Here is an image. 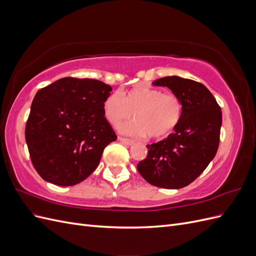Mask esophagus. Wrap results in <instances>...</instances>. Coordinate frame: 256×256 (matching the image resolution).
Listing matches in <instances>:
<instances>
[{
    "mask_svg": "<svg viewBox=\"0 0 256 256\" xmlns=\"http://www.w3.org/2000/svg\"><path fill=\"white\" fill-rule=\"evenodd\" d=\"M118 140H120L122 143L126 144V145H132V144L134 143V141L131 140V138H122V136H118Z\"/></svg>",
    "mask_w": 256,
    "mask_h": 256,
    "instance_id": "obj_1",
    "label": "esophagus"
}]
</instances>
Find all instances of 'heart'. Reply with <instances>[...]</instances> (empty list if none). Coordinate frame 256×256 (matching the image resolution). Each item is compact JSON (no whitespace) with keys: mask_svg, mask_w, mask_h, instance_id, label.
Returning a JSON list of instances; mask_svg holds the SVG:
<instances>
[{"mask_svg":"<svg viewBox=\"0 0 256 256\" xmlns=\"http://www.w3.org/2000/svg\"><path fill=\"white\" fill-rule=\"evenodd\" d=\"M106 118L118 127L134 116L136 122L127 124L122 130L129 134H147L152 138H164L180 124L182 115L180 98L158 88H138L125 96L115 92L104 104Z\"/></svg>","mask_w":256,"mask_h":256,"instance_id":"1","label":"heart"}]
</instances>
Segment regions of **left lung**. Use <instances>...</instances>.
I'll return each mask as SVG.
<instances>
[{"instance_id":"1","label":"left lung","mask_w":256,"mask_h":256,"mask_svg":"<svg viewBox=\"0 0 256 256\" xmlns=\"http://www.w3.org/2000/svg\"><path fill=\"white\" fill-rule=\"evenodd\" d=\"M152 84L166 86L180 98L182 115L173 134L147 144V157L138 162V171L156 187L184 188L196 180L216 156L220 142L221 108L200 82L173 76Z\"/></svg>"}]
</instances>
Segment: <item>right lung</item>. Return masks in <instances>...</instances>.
I'll return each mask as SVG.
<instances>
[{"mask_svg": "<svg viewBox=\"0 0 256 256\" xmlns=\"http://www.w3.org/2000/svg\"><path fill=\"white\" fill-rule=\"evenodd\" d=\"M111 90L102 81L67 76L37 92L26 141L42 180L67 187L95 171L104 147L118 138L104 111Z\"/></svg>", "mask_w": 256, "mask_h": 256, "instance_id": "1", "label": "right lung"}]
</instances>
